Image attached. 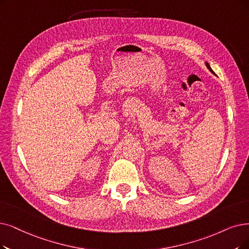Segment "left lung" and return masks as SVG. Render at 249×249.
Masks as SVG:
<instances>
[{
	"label": "left lung",
	"instance_id": "1",
	"mask_svg": "<svg viewBox=\"0 0 249 249\" xmlns=\"http://www.w3.org/2000/svg\"><path fill=\"white\" fill-rule=\"evenodd\" d=\"M205 65H206V67H207V68H208V69H210V71H212V72H213V74H214V72H213V69H212V68H211V66H210V64H208V63H207V62H205Z\"/></svg>",
	"mask_w": 249,
	"mask_h": 249
}]
</instances>
